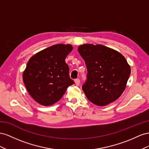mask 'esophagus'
Listing matches in <instances>:
<instances>
[{
  "instance_id": "1",
  "label": "esophagus",
  "mask_w": 149,
  "mask_h": 149,
  "mask_svg": "<svg viewBox=\"0 0 149 149\" xmlns=\"http://www.w3.org/2000/svg\"><path fill=\"white\" fill-rule=\"evenodd\" d=\"M75 84H76V86H79V84H80V80L79 79H75Z\"/></svg>"
}]
</instances>
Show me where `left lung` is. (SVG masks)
Listing matches in <instances>:
<instances>
[{"label":"left lung","mask_w":149,"mask_h":149,"mask_svg":"<svg viewBox=\"0 0 149 149\" xmlns=\"http://www.w3.org/2000/svg\"><path fill=\"white\" fill-rule=\"evenodd\" d=\"M78 51L87 69V80L82 86L87 99L96 105L105 106L119 98L130 75L125 58L100 44H83Z\"/></svg>","instance_id":"obj_1"}]
</instances>
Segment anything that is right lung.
<instances>
[{
    "mask_svg": "<svg viewBox=\"0 0 149 149\" xmlns=\"http://www.w3.org/2000/svg\"><path fill=\"white\" fill-rule=\"evenodd\" d=\"M70 44H56L33 56L23 72V80L30 95L44 106L56 103L67 88L74 84L65 59L72 50Z\"/></svg>",
    "mask_w": 149,
    "mask_h": 149,
    "instance_id": "1",
    "label": "right lung"
}]
</instances>
